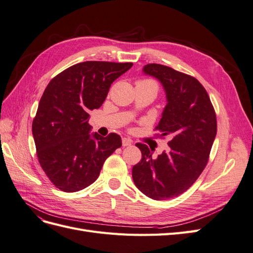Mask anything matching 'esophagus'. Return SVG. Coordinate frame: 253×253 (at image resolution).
Segmentation results:
<instances>
[{"label":"esophagus","instance_id":"1","mask_svg":"<svg viewBox=\"0 0 253 253\" xmlns=\"http://www.w3.org/2000/svg\"><path fill=\"white\" fill-rule=\"evenodd\" d=\"M132 143H133L132 139H129V138H122V145H124V147H131Z\"/></svg>","mask_w":253,"mask_h":253}]
</instances>
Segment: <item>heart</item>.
<instances>
[{"instance_id": "obj_1", "label": "heart", "mask_w": 253, "mask_h": 253, "mask_svg": "<svg viewBox=\"0 0 253 253\" xmlns=\"http://www.w3.org/2000/svg\"><path fill=\"white\" fill-rule=\"evenodd\" d=\"M139 83H143V84H149V85H152L154 86L156 89H158V86H157V83L155 81L153 80H149V79H144V80H139L138 81Z\"/></svg>"}]
</instances>
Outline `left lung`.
I'll list each match as a JSON object with an SVG mask.
<instances>
[{"label":"left lung","instance_id":"left-lung-1","mask_svg":"<svg viewBox=\"0 0 253 253\" xmlns=\"http://www.w3.org/2000/svg\"><path fill=\"white\" fill-rule=\"evenodd\" d=\"M143 72L164 85L168 104L155 131L169 135V151L156 158L147 144L136 143L141 160L132 169L133 180L143 194L166 201L182 194L193 185L208 164L216 136L217 122L208 93L192 76L172 67L150 63Z\"/></svg>","mask_w":253,"mask_h":253}]
</instances>
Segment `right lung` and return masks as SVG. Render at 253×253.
<instances>
[{"mask_svg":"<svg viewBox=\"0 0 253 253\" xmlns=\"http://www.w3.org/2000/svg\"><path fill=\"white\" fill-rule=\"evenodd\" d=\"M132 65L86 61L61 72L45 88L33 135L41 168L61 191L77 192L91 185L105 159L121 147L116 133L89 134V111L100 108L111 84Z\"/></svg>","mask_w":253,"mask_h":253,"instance_id":"add662e5","label":"right lung"}]
</instances>
